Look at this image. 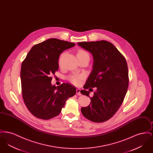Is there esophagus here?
<instances>
[{
    "instance_id": "34e87169",
    "label": "esophagus",
    "mask_w": 153,
    "mask_h": 153,
    "mask_svg": "<svg viewBox=\"0 0 153 153\" xmlns=\"http://www.w3.org/2000/svg\"><path fill=\"white\" fill-rule=\"evenodd\" d=\"M76 94L78 95V96L81 95V92H80V89H79V88H77V89H76Z\"/></svg>"
}]
</instances>
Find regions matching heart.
<instances>
[{
  "mask_svg": "<svg viewBox=\"0 0 153 153\" xmlns=\"http://www.w3.org/2000/svg\"><path fill=\"white\" fill-rule=\"evenodd\" d=\"M85 54H88V53L86 51H85L83 50H79L77 53V56L85 55ZM68 79H69V80H70V81H71L74 84L78 85L80 84V80L81 79V75H72V76H69Z\"/></svg>",
  "mask_w": 153,
  "mask_h": 153,
  "instance_id": "1",
  "label": "heart"
}]
</instances>
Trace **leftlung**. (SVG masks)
<instances>
[{
	"label": "left lung",
	"instance_id": "1",
	"mask_svg": "<svg viewBox=\"0 0 153 153\" xmlns=\"http://www.w3.org/2000/svg\"><path fill=\"white\" fill-rule=\"evenodd\" d=\"M77 44L94 58L93 69L83 88L90 91L96 87L91 98L89 91H80L91 100L88 106L81 108V113L92 122H105L117 112L126 95L129 82L126 60L113 44L104 40Z\"/></svg>",
	"mask_w": 153,
	"mask_h": 153
}]
</instances>
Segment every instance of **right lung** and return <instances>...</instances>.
Listing matches in <instances>:
<instances>
[{"label": "right lung", "mask_w": 153, "mask_h": 153, "mask_svg": "<svg viewBox=\"0 0 153 153\" xmlns=\"http://www.w3.org/2000/svg\"><path fill=\"white\" fill-rule=\"evenodd\" d=\"M75 44L51 38L32 47L22 62L21 80L22 97L34 117L48 120L57 116L67 99L76 89L68 83L56 87L51 76L58 69L59 56Z\"/></svg>", "instance_id": "obj_1"}]
</instances>
